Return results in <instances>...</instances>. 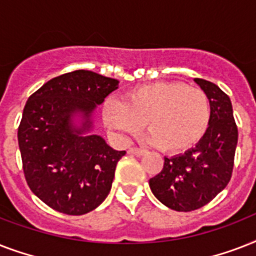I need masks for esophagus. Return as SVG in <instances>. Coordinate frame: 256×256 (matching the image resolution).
Returning <instances> with one entry per match:
<instances>
[{
    "label": "esophagus",
    "instance_id": "obj_1",
    "mask_svg": "<svg viewBox=\"0 0 256 256\" xmlns=\"http://www.w3.org/2000/svg\"><path fill=\"white\" fill-rule=\"evenodd\" d=\"M128 152H130V154H134V156H144V152H146V150L140 148H128Z\"/></svg>",
    "mask_w": 256,
    "mask_h": 256
}]
</instances>
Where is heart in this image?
I'll list each match as a JSON object with an SVG mask.
<instances>
[{
  "label": "heart",
  "mask_w": 256,
  "mask_h": 256,
  "mask_svg": "<svg viewBox=\"0 0 256 256\" xmlns=\"http://www.w3.org/2000/svg\"><path fill=\"white\" fill-rule=\"evenodd\" d=\"M104 124L120 136H136L148 124L152 142L164 152L179 154L198 144L211 118L210 100L202 88L178 81L138 86L124 102L108 100Z\"/></svg>",
  "instance_id": "heart-1"
}]
</instances>
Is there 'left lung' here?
<instances>
[{
	"mask_svg": "<svg viewBox=\"0 0 256 256\" xmlns=\"http://www.w3.org/2000/svg\"><path fill=\"white\" fill-rule=\"evenodd\" d=\"M194 81L210 100L208 128L194 148L164 158L160 172L148 180L160 202L184 212L211 202L228 184L238 144V128L228 96L212 82L202 78Z\"/></svg>",
	"mask_w": 256,
	"mask_h": 256,
	"instance_id": "8db88e82",
	"label": "left lung"
}]
</instances>
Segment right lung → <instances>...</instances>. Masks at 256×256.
Here are the masks:
<instances>
[{"label":"right lung","instance_id":"right-lung-1","mask_svg":"<svg viewBox=\"0 0 256 256\" xmlns=\"http://www.w3.org/2000/svg\"><path fill=\"white\" fill-rule=\"evenodd\" d=\"M118 88V81L76 70L46 82L29 96L18 126V146L28 186L58 212L84 215L100 206L112 188L118 160L126 152L88 136L92 112ZM86 120L76 129L71 116Z\"/></svg>","mask_w":256,"mask_h":256}]
</instances>
